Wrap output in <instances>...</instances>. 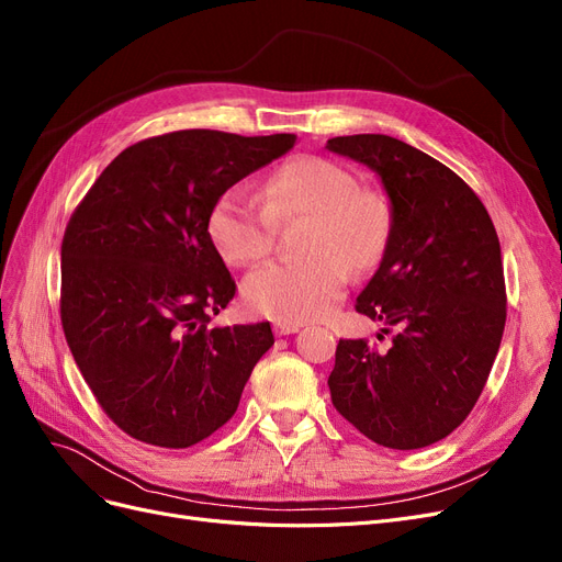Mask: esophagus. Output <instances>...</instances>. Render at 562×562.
I'll return each instance as SVG.
<instances>
[{"instance_id": "esophagus-1", "label": "esophagus", "mask_w": 562, "mask_h": 562, "mask_svg": "<svg viewBox=\"0 0 562 562\" xmlns=\"http://www.w3.org/2000/svg\"><path fill=\"white\" fill-rule=\"evenodd\" d=\"M299 330H301V324H282V322L273 324V333H276L278 337H282V335H294V333H299Z\"/></svg>"}]
</instances>
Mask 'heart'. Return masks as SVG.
Wrapping results in <instances>:
<instances>
[{
    "label": "heart",
    "instance_id": "1",
    "mask_svg": "<svg viewBox=\"0 0 562 562\" xmlns=\"http://www.w3.org/2000/svg\"><path fill=\"white\" fill-rule=\"evenodd\" d=\"M305 215L301 257L268 261L243 280V301L268 319L303 324L326 316L345 294L349 273L372 271L393 236V206L383 192L360 188L349 167L301 156L268 177L263 202L229 188L211 206L206 229L229 263L246 266L273 248L276 223Z\"/></svg>",
    "mask_w": 562,
    "mask_h": 562
}]
</instances>
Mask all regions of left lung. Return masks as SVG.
Here are the masks:
<instances>
[{"label":"left lung","mask_w":562,"mask_h":562,"mask_svg":"<svg viewBox=\"0 0 562 562\" xmlns=\"http://www.w3.org/2000/svg\"><path fill=\"white\" fill-rule=\"evenodd\" d=\"M326 149L381 177L393 236L356 310L395 328L393 347L339 339L333 406L393 450L441 441L473 411L505 328L501 243L469 183L390 135H345Z\"/></svg>","instance_id":"obj_1"}]
</instances>
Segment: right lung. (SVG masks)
<instances>
[{"instance_id": "1", "label": "right lung", "mask_w": 562, "mask_h": 562, "mask_svg": "<svg viewBox=\"0 0 562 562\" xmlns=\"http://www.w3.org/2000/svg\"><path fill=\"white\" fill-rule=\"evenodd\" d=\"M296 135L177 131L121 151L61 240V326L108 418L142 443L190 448L238 408L271 324L213 328L236 294L206 221Z\"/></svg>"}]
</instances>
